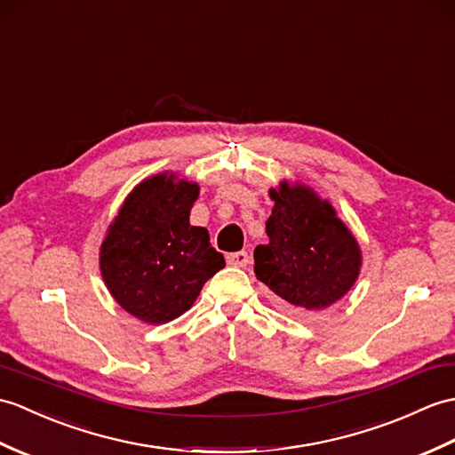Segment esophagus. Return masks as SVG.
<instances>
[{"mask_svg":"<svg viewBox=\"0 0 455 455\" xmlns=\"http://www.w3.org/2000/svg\"><path fill=\"white\" fill-rule=\"evenodd\" d=\"M248 261H250V256H248V251H244V250L232 251L227 256L228 266H235V267H244V266H248Z\"/></svg>","mask_w":455,"mask_h":455,"instance_id":"esophagus-1","label":"esophagus"}]
</instances>
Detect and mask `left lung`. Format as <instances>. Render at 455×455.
Here are the masks:
<instances>
[{"instance_id": "8db88e82", "label": "left lung", "mask_w": 455, "mask_h": 455, "mask_svg": "<svg viewBox=\"0 0 455 455\" xmlns=\"http://www.w3.org/2000/svg\"><path fill=\"white\" fill-rule=\"evenodd\" d=\"M266 223L269 242L253 250L256 277L297 312H318L353 287L361 250L333 207L310 188L281 184Z\"/></svg>"}]
</instances>
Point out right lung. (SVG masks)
<instances>
[{
    "label": "right lung",
    "mask_w": 455,
    "mask_h": 455,
    "mask_svg": "<svg viewBox=\"0 0 455 455\" xmlns=\"http://www.w3.org/2000/svg\"><path fill=\"white\" fill-rule=\"evenodd\" d=\"M197 184L158 174L125 199L100 248V269L112 297L147 323L182 315L204 284L225 267L204 227L189 225Z\"/></svg>",
    "instance_id": "obj_1"
}]
</instances>
